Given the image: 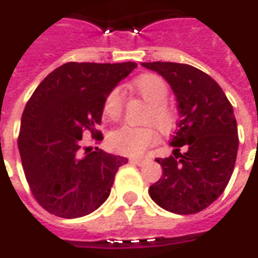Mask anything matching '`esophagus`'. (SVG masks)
<instances>
[{
	"instance_id": "1",
	"label": "esophagus",
	"mask_w": 258,
	"mask_h": 258,
	"mask_svg": "<svg viewBox=\"0 0 258 258\" xmlns=\"http://www.w3.org/2000/svg\"><path fill=\"white\" fill-rule=\"evenodd\" d=\"M130 162L133 164H137V166H144L146 163L145 159H130Z\"/></svg>"
}]
</instances>
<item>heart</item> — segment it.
<instances>
[{"label": "heart", "instance_id": "b5f03b06", "mask_svg": "<svg viewBox=\"0 0 258 258\" xmlns=\"http://www.w3.org/2000/svg\"><path fill=\"white\" fill-rule=\"evenodd\" d=\"M133 88L145 99L149 105L146 113V123H153L162 131H168L174 124V112L170 107L167 98L168 88L164 80L157 74H142L133 81ZM123 113V91L113 88L103 101V114L110 120H117ZM156 128L153 125L131 127L121 125L109 135V145L113 151L127 156H140L148 148L157 142Z\"/></svg>", "mask_w": 258, "mask_h": 258}]
</instances>
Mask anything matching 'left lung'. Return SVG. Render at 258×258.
<instances>
[{
  "mask_svg": "<svg viewBox=\"0 0 258 258\" xmlns=\"http://www.w3.org/2000/svg\"><path fill=\"white\" fill-rule=\"evenodd\" d=\"M141 64L166 79L181 117L171 140L174 156L156 159L163 174L149 195L175 214L199 213L224 192L235 167L239 138L232 105L209 74L190 64ZM182 146L185 154L179 152Z\"/></svg>",
  "mask_w": 258,
  "mask_h": 258,
  "instance_id": "8db88e82",
  "label": "left lung"
}]
</instances>
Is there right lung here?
I'll return each mask as SVG.
<instances>
[{
	"label": "right lung",
	"mask_w": 258,
	"mask_h": 258,
	"mask_svg": "<svg viewBox=\"0 0 258 258\" xmlns=\"http://www.w3.org/2000/svg\"><path fill=\"white\" fill-rule=\"evenodd\" d=\"M135 62H69L49 73L26 103L18 138L31 194L48 213L79 218L109 198L114 175L127 159L81 146L83 135L101 124L105 96L125 79Z\"/></svg>",
	"instance_id": "right-lung-1"
}]
</instances>
